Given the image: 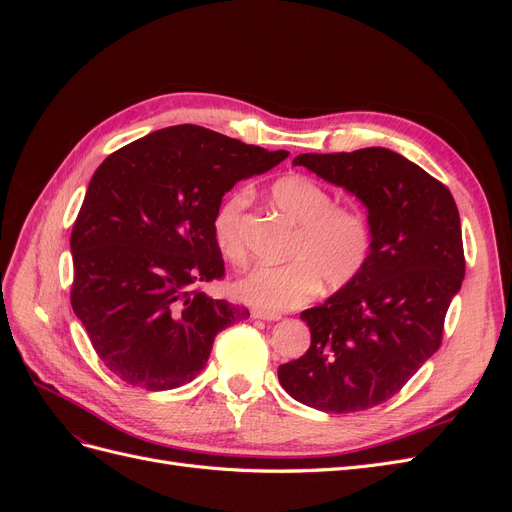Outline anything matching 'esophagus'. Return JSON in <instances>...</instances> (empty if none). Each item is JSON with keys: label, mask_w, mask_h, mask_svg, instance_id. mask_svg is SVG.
Returning <instances> with one entry per match:
<instances>
[{"label": "esophagus", "mask_w": 512, "mask_h": 512, "mask_svg": "<svg viewBox=\"0 0 512 512\" xmlns=\"http://www.w3.org/2000/svg\"><path fill=\"white\" fill-rule=\"evenodd\" d=\"M252 318H258V320H280L282 314L277 312H265V309H252Z\"/></svg>", "instance_id": "esophagus-1"}]
</instances>
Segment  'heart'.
Here are the masks:
<instances>
[{"label": "heart", "mask_w": 512, "mask_h": 512, "mask_svg": "<svg viewBox=\"0 0 512 512\" xmlns=\"http://www.w3.org/2000/svg\"><path fill=\"white\" fill-rule=\"evenodd\" d=\"M275 207L299 226L282 267H256L232 284L235 297L265 312H286L314 297L320 284L339 290L352 284L371 254V226L365 213L335 205V196L316 179L292 173L271 185ZM250 192L228 194L213 213V239L220 254L245 260L243 213Z\"/></svg>", "instance_id": "b5f03b06"}]
</instances>
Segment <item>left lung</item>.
<instances>
[{
    "label": "left lung",
    "instance_id": "1",
    "mask_svg": "<svg viewBox=\"0 0 512 512\" xmlns=\"http://www.w3.org/2000/svg\"><path fill=\"white\" fill-rule=\"evenodd\" d=\"M367 207L363 273L301 320L309 350L280 365L284 391L331 414L374 408L401 391L442 344L444 318L466 275L453 194L384 147L301 153L292 160Z\"/></svg>",
    "mask_w": 512,
    "mask_h": 512
}]
</instances>
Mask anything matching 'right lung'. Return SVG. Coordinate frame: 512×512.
Returning <instances> with one entry per match:
<instances>
[{
  "instance_id": "add662e5",
  "label": "right lung",
  "mask_w": 512,
  "mask_h": 512,
  "mask_svg": "<svg viewBox=\"0 0 512 512\" xmlns=\"http://www.w3.org/2000/svg\"><path fill=\"white\" fill-rule=\"evenodd\" d=\"M286 158L185 123L138 138L98 166L70 237V301L119 380L147 391L188 384L207 365L215 335L250 316L200 290L224 277L213 213L237 181Z\"/></svg>"
}]
</instances>
